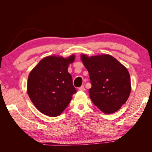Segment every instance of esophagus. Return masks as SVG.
I'll return each mask as SVG.
<instances>
[{
	"label": "esophagus",
	"mask_w": 152,
	"mask_h": 152,
	"mask_svg": "<svg viewBox=\"0 0 152 152\" xmlns=\"http://www.w3.org/2000/svg\"><path fill=\"white\" fill-rule=\"evenodd\" d=\"M78 90H79V91H84L86 89H85V88H84V86H81L80 87H79Z\"/></svg>",
	"instance_id": "esophagus-1"
}]
</instances>
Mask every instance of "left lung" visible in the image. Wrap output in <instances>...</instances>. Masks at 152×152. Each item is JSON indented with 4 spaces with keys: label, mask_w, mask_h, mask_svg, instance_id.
<instances>
[{
    "label": "left lung",
    "mask_w": 152,
    "mask_h": 152,
    "mask_svg": "<svg viewBox=\"0 0 152 152\" xmlns=\"http://www.w3.org/2000/svg\"><path fill=\"white\" fill-rule=\"evenodd\" d=\"M81 59L89 74L92 87L88 92L92 102L106 114L117 111L131 92L127 68L110 55H82Z\"/></svg>",
    "instance_id": "left-lung-1"
}]
</instances>
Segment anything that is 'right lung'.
<instances>
[{
	"label": "right lung",
	"mask_w": 152,
	"mask_h": 152,
	"mask_svg": "<svg viewBox=\"0 0 152 152\" xmlns=\"http://www.w3.org/2000/svg\"><path fill=\"white\" fill-rule=\"evenodd\" d=\"M75 57L48 56L42 59L31 72L27 93L35 107L43 114L57 117L70 103L76 90L68 72Z\"/></svg>",
	"instance_id": "add662e5"
}]
</instances>
